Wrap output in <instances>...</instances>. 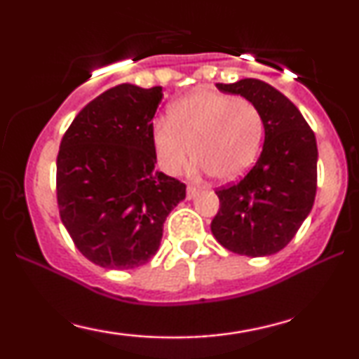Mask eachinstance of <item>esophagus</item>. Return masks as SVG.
<instances>
[{"mask_svg":"<svg viewBox=\"0 0 359 359\" xmlns=\"http://www.w3.org/2000/svg\"><path fill=\"white\" fill-rule=\"evenodd\" d=\"M197 194H199V187H196V185H189L187 187V199H196Z\"/></svg>","mask_w":359,"mask_h":359,"instance_id":"obj_1","label":"esophagus"}]
</instances>
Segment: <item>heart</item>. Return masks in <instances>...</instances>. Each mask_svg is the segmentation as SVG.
I'll return each mask as SVG.
<instances>
[{
    "mask_svg": "<svg viewBox=\"0 0 359 359\" xmlns=\"http://www.w3.org/2000/svg\"><path fill=\"white\" fill-rule=\"evenodd\" d=\"M262 138L263 119L253 102L208 89L175 101L167 123L154 130L156 156L167 174H180L194 151L197 168L219 180L245 175L257 162Z\"/></svg>",
    "mask_w": 359,
    "mask_h": 359,
    "instance_id": "heart-1",
    "label": "heart"
}]
</instances>
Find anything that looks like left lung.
<instances>
[{"mask_svg":"<svg viewBox=\"0 0 359 359\" xmlns=\"http://www.w3.org/2000/svg\"><path fill=\"white\" fill-rule=\"evenodd\" d=\"M257 106L265 143L258 162L238 184L217 191L211 231L226 250L269 257L290 243L316 199L317 142L297 106L259 79L217 84Z\"/></svg>","mask_w":359,"mask_h":359,"instance_id":"1","label":"left lung"}]
</instances>
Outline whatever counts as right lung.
I'll list each match as a JSON object with an SVG mask.
<instances>
[{"label": "right lung", "instance_id": "1", "mask_svg": "<svg viewBox=\"0 0 359 359\" xmlns=\"http://www.w3.org/2000/svg\"><path fill=\"white\" fill-rule=\"evenodd\" d=\"M160 86L118 84L79 111L57 156L60 219L77 250L102 269L130 270L158 251L185 184L155 170Z\"/></svg>", "mask_w": 359, "mask_h": 359}]
</instances>
